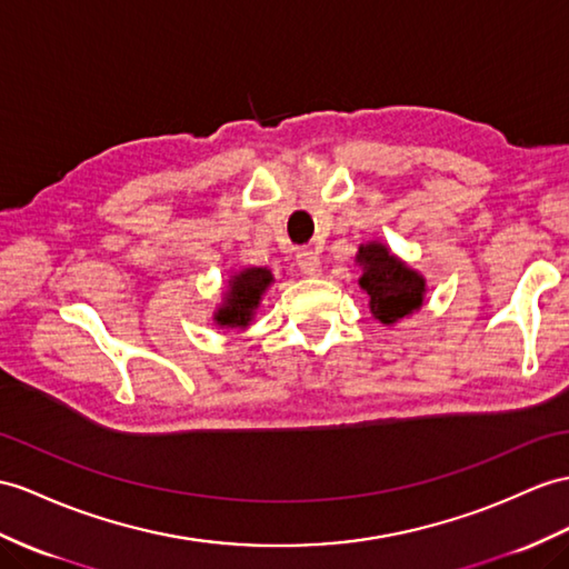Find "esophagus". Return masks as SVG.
I'll return each mask as SVG.
<instances>
[{
    "label": "esophagus",
    "instance_id": "obj_1",
    "mask_svg": "<svg viewBox=\"0 0 569 569\" xmlns=\"http://www.w3.org/2000/svg\"><path fill=\"white\" fill-rule=\"evenodd\" d=\"M297 266L303 274H309V277L321 274V258H318V253L311 251V248H301V251L297 253Z\"/></svg>",
    "mask_w": 569,
    "mask_h": 569
}]
</instances>
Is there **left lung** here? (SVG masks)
I'll return each instance as SVG.
<instances>
[{"instance_id": "obj_1", "label": "left lung", "mask_w": 569, "mask_h": 569, "mask_svg": "<svg viewBox=\"0 0 569 569\" xmlns=\"http://www.w3.org/2000/svg\"><path fill=\"white\" fill-rule=\"evenodd\" d=\"M357 262L365 266V274L359 277V284L369 295L371 313L381 323H396L422 307L425 280L386 251V246H359Z\"/></svg>"}]
</instances>
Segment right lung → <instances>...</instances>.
<instances>
[{"mask_svg": "<svg viewBox=\"0 0 569 569\" xmlns=\"http://www.w3.org/2000/svg\"><path fill=\"white\" fill-rule=\"evenodd\" d=\"M270 282L272 274L266 268H248L233 277L224 307L217 311V323L229 328H246L251 323L260 295L266 292Z\"/></svg>", "mask_w": 569, "mask_h": 569, "instance_id": "obj_1", "label": "right lung"}]
</instances>
